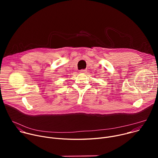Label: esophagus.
I'll return each instance as SVG.
<instances>
[{
    "label": "esophagus",
    "mask_w": 158,
    "mask_h": 158,
    "mask_svg": "<svg viewBox=\"0 0 158 158\" xmlns=\"http://www.w3.org/2000/svg\"><path fill=\"white\" fill-rule=\"evenodd\" d=\"M86 72H87V70H85V69L80 71V73H81V74H85V73H86Z\"/></svg>",
    "instance_id": "obj_1"
}]
</instances>
